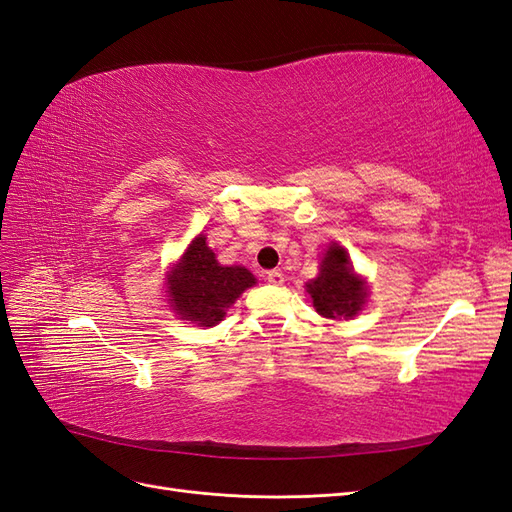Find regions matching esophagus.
<instances>
[{"label": "esophagus", "mask_w": 512, "mask_h": 512, "mask_svg": "<svg viewBox=\"0 0 512 512\" xmlns=\"http://www.w3.org/2000/svg\"><path fill=\"white\" fill-rule=\"evenodd\" d=\"M267 282H269V284H273V286H280V284H284V273H282V271H277V269L267 271Z\"/></svg>", "instance_id": "1"}]
</instances>
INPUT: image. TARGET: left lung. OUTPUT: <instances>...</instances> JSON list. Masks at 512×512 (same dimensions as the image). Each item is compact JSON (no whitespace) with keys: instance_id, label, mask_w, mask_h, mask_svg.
<instances>
[{"instance_id":"8db88e82","label":"left lung","mask_w":512,"mask_h":512,"mask_svg":"<svg viewBox=\"0 0 512 512\" xmlns=\"http://www.w3.org/2000/svg\"><path fill=\"white\" fill-rule=\"evenodd\" d=\"M316 312L324 318H352L365 303V284L354 275L344 247L333 243L320 262V275L307 284Z\"/></svg>"}]
</instances>
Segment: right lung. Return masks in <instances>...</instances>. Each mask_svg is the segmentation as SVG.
Masks as SVG:
<instances>
[{
  "mask_svg": "<svg viewBox=\"0 0 512 512\" xmlns=\"http://www.w3.org/2000/svg\"><path fill=\"white\" fill-rule=\"evenodd\" d=\"M254 284L256 277L245 267H222L200 235L168 277V301L183 320L213 327L239 294Z\"/></svg>",
  "mask_w": 512,
  "mask_h": 512,
  "instance_id": "1",
  "label": "right lung"
}]
</instances>
